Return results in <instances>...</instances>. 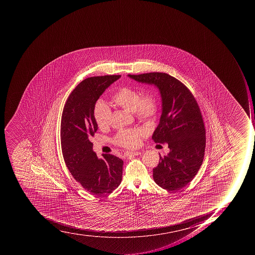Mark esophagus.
Here are the masks:
<instances>
[{"label":"esophagus","instance_id":"1","mask_svg":"<svg viewBox=\"0 0 255 255\" xmlns=\"http://www.w3.org/2000/svg\"><path fill=\"white\" fill-rule=\"evenodd\" d=\"M140 154V151H128L126 153V155L127 156H135V155H138Z\"/></svg>","mask_w":255,"mask_h":255}]
</instances>
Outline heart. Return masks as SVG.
Wrapping results in <instances>:
<instances>
[{"instance_id":"1","label":"heart","mask_w":255,"mask_h":255,"mask_svg":"<svg viewBox=\"0 0 255 255\" xmlns=\"http://www.w3.org/2000/svg\"><path fill=\"white\" fill-rule=\"evenodd\" d=\"M112 101L119 108L132 112L134 117L141 122L151 124L158 114V106L156 97L151 93H141L131 87H121L112 97ZM95 121L99 128L105 129L110 124L112 111L105 103L97 102L94 108ZM146 134L142 128L125 129L117 132L113 138L115 144L134 148L140 144L141 138Z\"/></svg>"}]
</instances>
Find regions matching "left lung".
<instances>
[{
  "instance_id": "left-lung-1",
  "label": "left lung",
  "mask_w": 255,
  "mask_h": 255,
  "mask_svg": "<svg viewBox=\"0 0 255 255\" xmlns=\"http://www.w3.org/2000/svg\"><path fill=\"white\" fill-rule=\"evenodd\" d=\"M138 82L154 84L162 97V115L152 139L167 142L170 152L153 169L154 182L167 191L188 184L203 163L206 130L199 105L185 84L164 72L128 75Z\"/></svg>"
}]
</instances>
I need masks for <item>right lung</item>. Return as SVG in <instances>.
<instances>
[{"instance_id": "right-lung-1", "label": "right lung", "mask_w": 255, "mask_h": 255, "mask_svg": "<svg viewBox=\"0 0 255 255\" xmlns=\"http://www.w3.org/2000/svg\"><path fill=\"white\" fill-rule=\"evenodd\" d=\"M121 75L93 76L83 80L68 97L63 110L60 143L64 162L73 176L92 195L113 192L122 181L124 161L113 154L99 158L91 142L97 130L96 102Z\"/></svg>"}]
</instances>
